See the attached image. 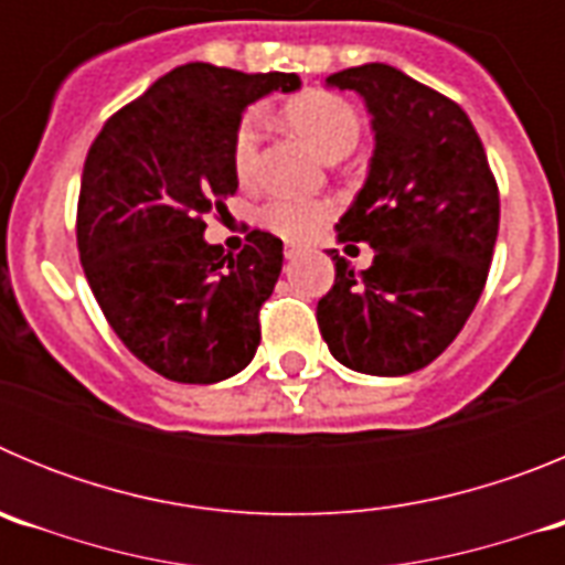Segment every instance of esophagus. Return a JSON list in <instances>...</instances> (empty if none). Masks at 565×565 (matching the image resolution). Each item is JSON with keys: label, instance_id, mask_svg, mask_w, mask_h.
<instances>
[{"label": "esophagus", "instance_id": "34e87169", "mask_svg": "<svg viewBox=\"0 0 565 565\" xmlns=\"http://www.w3.org/2000/svg\"><path fill=\"white\" fill-rule=\"evenodd\" d=\"M299 254H302V246H297V243H286V259H297Z\"/></svg>", "mask_w": 565, "mask_h": 565}]
</instances>
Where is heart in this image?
Instances as JSON below:
<instances>
[{"mask_svg":"<svg viewBox=\"0 0 565 565\" xmlns=\"http://www.w3.org/2000/svg\"><path fill=\"white\" fill-rule=\"evenodd\" d=\"M286 121L302 141H308V147L317 149L328 161L342 158L356 147V109L333 93H302V96L291 98L286 104ZM259 129H263L259 109H248L234 129L232 167L239 178H248L257 167ZM259 217L271 232L282 234V237L308 239L326 226V221L331 217V203L311 201V198H277L263 206Z\"/></svg>","mask_w":565,"mask_h":565,"instance_id":"heart-1","label":"heart"}]
</instances>
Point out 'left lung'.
Here are the masks:
<instances>
[{"label": "left lung", "instance_id": "obj_1", "mask_svg": "<svg viewBox=\"0 0 565 565\" xmlns=\"http://www.w3.org/2000/svg\"><path fill=\"white\" fill-rule=\"evenodd\" d=\"M371 113V167L339 217V243H367L356 271L337 248L333 288L319 299V333L337 362L367 376L422 371L458 337L495 252L501 201L487 152L461 107L391 64L326 78Z\"/></svg>", "mask_w": 565, "mask_h": 565}]
</instances>
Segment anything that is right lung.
<instances>
[{"label":"right lung","instance_id":"add662e5","mask_svg":"<svg viewBox=\"0 0 565 565\" xmlns=\"http://www.w3.org/2000/svg\"><path fill=\"white\" fill-rule=\"evenodd\" d=\"M299 84L297 73L183 64L89 147L76 221L84 274L118 339L172 382H223L257 353L282 239L254 228L226 254L203 237V214L237 192L232 138L248 104Z\"/></svg>","mask_w":565,"mask_h":565}]
</instances>
